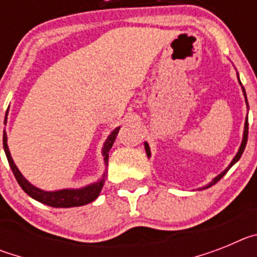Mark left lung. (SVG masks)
I'll list each match as a JSON object with an SVG mask.
<instances>
[{
    "label": "left lung",
    "instance_id": "1",
    "mask_svg": "<svg viewBox=\"0 0 257 257\" xmlns=\"http://www.w3.org/2000/svg\"><path fill=\"white\" fill-rule=\"evenodd\" d=\"M237 77H238V82H239L240 87H242V92H243L244 101H246V105H247V110H248V101H247V95H246V91H244V87H243V86H242V83H240V81H239V74H238V73H237ZM247 138H248V115H247L246 119H244L243 138H242V143H240L239 149H238V152H237V154H235V156H234V158H233V160H231V162L229 163L228 167H226V169L224 170V171L220 172V174L217 175V176H215V178L212 179V181H210V183H208L207 185H205V187H202V188H198V190H205V189H207V188H210V187H212V185H215V184H216L217 181H219L220 179H221L222 176H224V175H225L226 172L229 171V169H230L231 166L235 165V163H237L238 161H239L240 156H242V153H243L244 148H246ZM144 148H145V152H147V156H148V158H151V156H152V153H151V148H149V144H148V143H147V142H144Z\"/></svg>",
    "mask_w": 257,
    "mask_h": 257
}]
</instances>
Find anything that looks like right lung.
<instances>
[{
	"label": "right lung",
	"instance_id": "obj_1",
	"mask_svg": "<svg viewBox=\"0 0 257 257\" xmlns=\"http://www.w3.org/2000/svg\"><path fill=\"white\" fill-rule=\"evenodd\" d=\"M9 112V109H8ZM8 112L5 115V122L4 123H8ZM118 131H119V127H115L112 133L109 134L106 140L103 144V149H101V154L104 157V165H105V171L103 172L101 178L97 181L88 184L86 187L82 188H65V189H58V190H44L40 189V188L35 187L33 184L29 183L24 176H23L22 172L19 171L18 166L14 162L13 157H11L10 149H9L8 145V134L6 131H4V151L6 154V158L9 161V165H10L11 170L14 172V176L17 179V181L19 183L20 188H22L24 192L28 194L29 197H32L36 201L44 203V205L51 206V207L56 208H68V207H77V206H83L87 205V203H91L92 201L99 197L101 192V188H103L104 183H105L106 178V166H108V157H109V151L113 147V143L115 140V136H117Z\"/></svg>",
	"mask_w": 257,
	"mask_h": 257
}]
</instances>
